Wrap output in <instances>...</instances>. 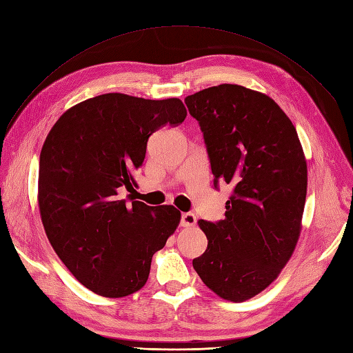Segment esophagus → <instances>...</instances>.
Here are the masks:
<instances>
[{
  "label": "esophagus",
  "mask_w": 353,
  "mask_h": 353,
  "mask_svg": "<svg viewBox=\"0 0 353 353\" xmlns=\"http://www.w3.org/2000/svg\"><path fill=\"white\" fill-rule=\"evenodd\" d=\"M196 225V216L193 212H184L181 216V226L183 228H192Z\"/></svg>",
  "instance_id": "obj_1"
}]
</instances>
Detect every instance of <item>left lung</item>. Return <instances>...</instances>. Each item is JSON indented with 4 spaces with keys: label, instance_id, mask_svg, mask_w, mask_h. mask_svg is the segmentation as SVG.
Returning <instances> with one entry per match:
<instances>
[{
    "label": "left lung",
    "instance_id": "8db88e82",
    "mask_svg": "<svg viewBox=\"0 0 353 353\" xmlns=\"http://www.w3.org/2000/svg\"><path fill=\"white\" fill-rule=\"evenodd\" d=\"M184 101L203 133L214 187H234L225 220H199L208 247L193 268L219 296L243 303L268 288L295 250L307 194L303 147L262 92L221 83Z\"/></svg>",
    "mask_w": 353,
    "mask_h": 353
}]
</instances>
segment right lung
<instances>
[{
  "mask_svg": "<svg viewBox=\"0 0 353 353\" xmlns=\"http://www.w3.org/2000/svg\"><path fill=\"white\" fill-rule=\"evenodd\" d=\"M187 117L179 99L147 100L109 92L59 117L40 152L39 206L55 253L94 294L121 298L150 276L181 212L134 201V170L150 136ZM131 192L127 198L121 193Z\"/></svg>",
  "mask_w": 353,
  "mask_h": 353,
  "instance_id": "1",
  "label": "right lung"
}]
</instances>
